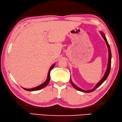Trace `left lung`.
<instances>
[{"mask_svg": "<svg viewBox=\"0 0 122 122\" xmlns=\"http://www.w3.org/2000/svg\"><path fill=\"white\" fill-rule=\"evenodd\" d=\"M101 35H102V37H103V38L104 39V40L105 41V42L107 43V48H108V63H107V70H106L105 73L104 75V76L102 77V79L100 80V81L99 82H98L96 84L95 86H94V87L93 88V89H91V90H87V91H85L82 90L81 89H80L78 86H77L76 85H75L73 82H72V80L70 78V82H71V84H72V86H73L75 89H76L77 90L80 91H81L83 92H85V93H90V92H91L94 91L96 89H97L98 87H99L100 85L102 84L103 82H104L106 79H107V77H108V75H109V73L110 72V70H111V58H112V54H111V49H110V46L109 44H108L107 38H106L105 36L104 35V33H103V32L101 31Z\"/></svg>", "mask_w": 122, "mask_h": 122, "instance_id": "8db88e82", "label": "left lung"}]
</instances>
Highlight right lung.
<instances>
[{
	"label": "right lung",
	"instance_id": "obj_1",
	"mask_svg": "<svg viewBox=\"0 0 122 122\" xmlns=\"http://www.w3.org/2000/svg\"><path fill=\"white\" fill-rule=\"evenodd\" d=\"M55 65H56V64H53V65L50 67V69H49L48 73L47 79H46V81L44 83H43L42 84H40V85H39V86H36L35 87L32 88V89H25V88L22 87L23 89H24L25 90L28 91H33L39 90L43 89V88H44V87H45L46 86V85H47L49 84V81H50V71L52 70V69L53 68V67L55 66Z\"/></svg>",
	"mask_w": 122,
	"mask_h": 122
}]
</instances>
